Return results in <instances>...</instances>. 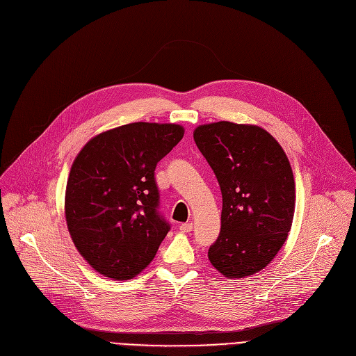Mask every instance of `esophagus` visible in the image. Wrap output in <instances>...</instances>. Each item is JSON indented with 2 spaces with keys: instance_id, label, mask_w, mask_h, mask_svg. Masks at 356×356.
I'll list each match as a JSON object with an SVG mask.
<instances>
[{
  "instance_id": "34e87169",
  "label": "esophagus",
  "mask_w": 356,
  "mask_h": 356,
  "mask_svg": "<svg viewBox=\"0 0 356 356\" xmlns=\"http://www.w3.org/2000/svg\"><path fill=\"white\" fill-rule=\"evenodd\" d=\"M179 229L182 232H191L193 231V222H186V224H181Z\"/></svg>"
}]
</instances>
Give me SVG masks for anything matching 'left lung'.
Instances as JSON below:
<instances>
[{
  "mask_svg": "<svg viewBox=\"0 0 356 356\" xmlns=\"http://www.w3.org/2000/svg\"><path fill=\"white\" fill-rule=\"evenodd\" d=\"M194 141L222 193L220 232L211 264L227 278H246L283 248L295 215V178L278 141L261 127L220 120L194 129Z\"/></svg>",
  "mask_w": 356,
  "mask_h": 356,
  "instance_id": "8db88e82",
  "label": "left lung"
}]
</instances>
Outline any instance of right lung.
Returning a JSON list of instances; mask_svg holds the SVG:
<instances>
[{
    "mask_svg": "<svg viewBox=\"0 0 356 356\" xmlns=\"http://www.w3.org/2000/svg\"><path fill=\"white\" fill-rule=\"evenodd\" d=\"M177 124L134 122L92 137L70 168L65 215L81 256L110 280L149 265L169 231L154 169L182 140Z\"/></svg>",
    "mask_w": 356,
    "mask_h": 356,
    "instance_id": "add662e5",
    "label": "right lung"
}]
</instances>
